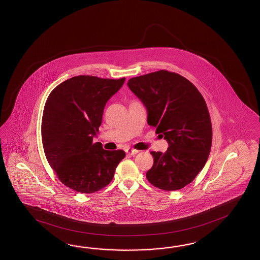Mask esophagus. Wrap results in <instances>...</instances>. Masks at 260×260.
I'll list each match as a JSON object with an SVG mask.
<instances>
[{"label": "esophagus", "mask_w": 260, "mask_h": 260, "mask_svg": "<svg viewBox=\"0 0 260 260\" xmlns=\"http://www.w3.org/2000/svg\"><path fill=\"white\" fill-rule=\"evenodd\" d=\"M139 150H134V149H126V152L129 155H135L136 153H138Z\"/></svg>", "instance_id": "1"}]
</instances>
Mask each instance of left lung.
Masks as SVG:
<instances>
[{
    "label": "left lung",
    "instance_id": "obj_1",
    "mask_svg": "<svg viewBox=\"0 0 260 260\" xmlns=\"http://www.w3.org/2000/svg\"><path fill=\"white\" fill-rule=\"evenodd\" d=\"M127 86L148 111V124L168 143L166 152L151 151L153 165L146 177L164 190H177L197 177L208 160L213 139L203 96L188 79L155 71L129 79Z\"/></svg>",
    "mask_w": 260,
    "mask_h": 260
}]
</instances>
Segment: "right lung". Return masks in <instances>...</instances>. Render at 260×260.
I'll use <instances>...</instances> for the list:
<instances>
[{
  "mask_svg": "<svg viewBox=\"0 0 260 260\" xmlns=\"http://www.w3.org/2000/svg\"><path fill=\"white\" fill-rule=\"evenodd\" d=\"M125 78L79 75L50 92L42 118V141L48 164L71 189L92 193L105 188L126 153L106 150L93 137L102 123L104 108Z\"/></svg>",
  "mask_w": 260,
  "mask_h": 260,
  "instance_id": "add662e5",
  "label": "right lung"
}]
</instances>
